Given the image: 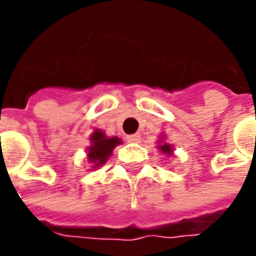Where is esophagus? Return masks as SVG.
<instances>
[{"instance_id": "1", "label": "esophagus", "mask_w": 256, "mask_h": 256, "mask_svg": "<svg viewBox=\"0 0 256 256\" xmlns=\"http://www.w3.org/2000/svg\"><path fill=\"white\" fill-rule=\"evenodd\" d=\"M126 141H128V142H132V144H138L140 141H141V135H140V134L128 135V136H126Z\"/></svg>"}]
</instances>
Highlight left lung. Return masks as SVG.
<instances>
[{
    "mask_svg": "<svg viewBox=\"0 0 256 256\" xmlns=\"http://www.w3.org/2000/svg\"><path fill=\"white\" fill-rule=\"evenodd\" d=\"M156 148L164 154V155H166V156H170V155H174V146H172L171 144H168L165 141V136H160V140H158V144H156Z\"/></svg>",
    "mask_w": 256,
    "mask_h": 256,
    "instance_id": "left-lung-1",
    "label": "left lung"
}]
</instances>
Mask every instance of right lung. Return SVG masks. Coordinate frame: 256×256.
Here are the masks:
<instances>
[{"label":"right lung","instance_id":"1","mask_svg":"<svg viewBox=\"0 0 256 256\" xmlns=\"http://www.w3.org/2000/svg\"><path fill=\"white\" fill-rule=\"evenodd\" d=\"M121 144V138L106 136L104 131L96 128L90 136V146H86V160L91 164V168L98 170L100 166L105 165L112 155L114 148Z\"/></svg>","mask_w":256,"mask_h":256}]
</instances>
